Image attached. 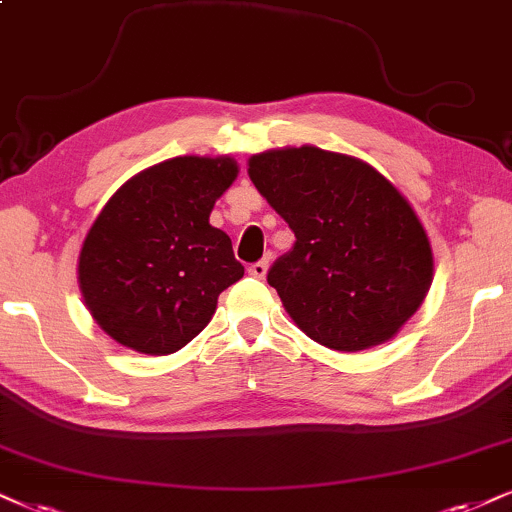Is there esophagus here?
Instances as JSON below:
<instances>
[{
	"label": "esophagus",
	"mask_w": 512,
	"mask_h": 512,
	"mask_svg": "<svg viewBox=\"0 0 512 512\" xmlns=\"http://www.w3.org/2000/svg\"><path fill=\"white\" fill-rule=\"evenodd\" d=\"M267 269H269V260H260V262L250 264L248 274H250L252 278H264V276H267Z\"/></svg>",
	"instance_id": "obj_1"
}]
</instances>
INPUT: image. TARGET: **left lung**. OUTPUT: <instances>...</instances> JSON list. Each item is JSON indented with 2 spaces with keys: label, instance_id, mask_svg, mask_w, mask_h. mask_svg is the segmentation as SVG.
I'll list each match as a JSON object with an SVG mask.
<instances>
[{
  "label": "left lung",
  "instance_id": "8db88e82",
  "mask_svg": "<svg viewBox=\"0 0 512 512\" xmlns=\"http://www.w3.org/2000/svg\"><path fill=\"white\" fill-rule=\"evenodd\" d=\"M248 174L295 234L267 281L297 328L338 352L394 338L435 267L409 200L364 160L316 146L252 155Z\"/></svg>",
  "mask_w": 512,
  "mask_h": 512
}]
</instances>
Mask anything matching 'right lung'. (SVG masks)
<instances>
[{"label":"right lung","mask_w":512,"mask_h":512,"mask_svg":"<svg viewBox=\"0 0 512 512\" xmlns=\"http://www.w3.org/2000/svg\"><path fill=\"white\" fill-rule=\"evenodd\" d=\"M236 174L229 155H181L134 174L103 205L77 281L115 342L151 357L177 352L208 326L219 293L243 278L231 238L210 224Z\"/></svg>","instance_id":"1"}]
</instances>
